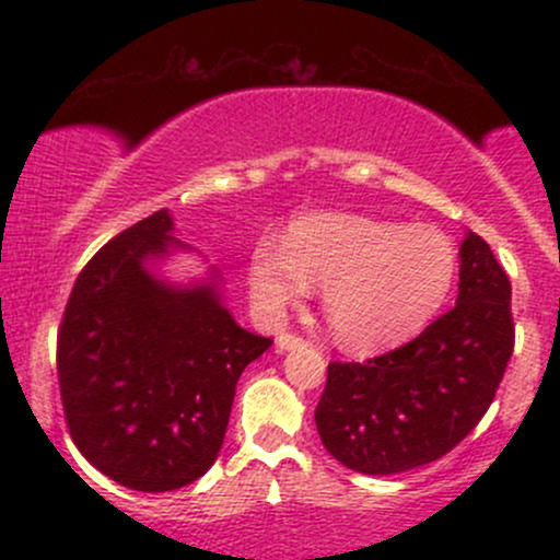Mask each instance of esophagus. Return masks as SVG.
<instances>
[{
    "label": "esophagus",
    "mask_w": 560,
    "mask_h": 560,
    "mask_svg": "<svg viewBox=\"0 0 560 560\" xmlns=\"http://www.w3.org/2000/svg\"><path fill=\"white\" fill-rule=\"evenodd\" d=\"M305 345L307 342L300 337V334L284 331V334H279V337H276V347H279V350H298V347H305Z\"/></svg>",
    "instance_id": "obj_1"
}]
</instances>
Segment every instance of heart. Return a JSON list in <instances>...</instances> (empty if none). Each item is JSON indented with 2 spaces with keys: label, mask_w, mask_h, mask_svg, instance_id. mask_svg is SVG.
<instances>
[{
  "label": "heart",
  "mask_w": 560,
  "mask_h": 560,
  "mask_svg": "<svg viewBox=\"0 0 560 560\" xmlns=\"http://www.w3.org/2000/svg\"><path fill=\"white\" fill-rule=\"evenodd\" d=\"M458 253L445 234L369 215L311 213L249 255V289L268 316L324 284V311L337 339L376 350L419 334L445 305Z\"/></svg>",
  "instance_id": "obj_1"
}]
</instances>
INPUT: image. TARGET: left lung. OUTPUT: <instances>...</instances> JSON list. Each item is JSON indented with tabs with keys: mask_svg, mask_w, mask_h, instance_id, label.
I'll list each match as a JSON object with an SVG mask.
<instances>
[{
	"mask_svg": "<svg viewBox=\"0 0 560 560\" xmlns=\"http://www.w3.org/2000/svg\"><path fill=\"white\" fill-rule=\"evenodd\" d=\"M511 281L490 244H460L455 307L397 350L329 363L320 442L352 471L384 477L432 464L481 421L513 355Z\"/></svg>",
	"mask_w": 560,
	"mask_h": 560,
	"instance_id": "obj_1",
	"label": "left lung"
}]
</instances>
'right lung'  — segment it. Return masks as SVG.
I'll return each instance as SVG.
<instances>
[{"instance_id":"add662e5","label":"right lung","mask_w":560,"mask_h":560,"mask_svg":"<svg viewBox=\"0 0 560 560\" xmlns=\"http://www.w3.org/2000/svg\"><path fill=\"white\" fill-rule=\"evenodd\" d=\"M158 210L83 266L57 329V378L75 447L128 490L168 492L215 464L242 371L273 339L223 307L215 279L173 287L147 268L173 247Z\"/></svg>"}]
</instances>
